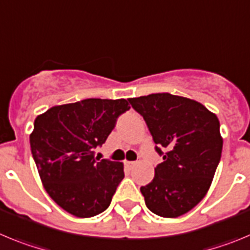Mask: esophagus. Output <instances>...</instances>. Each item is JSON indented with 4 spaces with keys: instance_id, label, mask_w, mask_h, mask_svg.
Returning a JSON list of instances; mask_svg holds the SVG:
<instances>
[{
    "instance_id": "1",
    "label": "esophagus",
    "mask_w": 250,
    "mask_h": 250,
    "mask_svg": "<svg viewBox=\"0 0 250 250\" xmlns=\"http://www.w3.org/2000/svg\"><path fill=\"white\" fill-rule=\"evenodd\" d=\"M137 163H138V162H132V161H127V162H125V166H127L128 168L134 167V166H136Z\"/></svg>"
}]
</instances>
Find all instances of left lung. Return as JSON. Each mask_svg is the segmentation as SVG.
I'll return each instance as SVG.
<instances>
[{"label": "left lung", "mask_w": 250, "mask_h": 250, "mask_svg": "<svg viewBox=\"0 0 250 250\" xmlns=\"http://www.w3.org/2000/svg\"><path fill=\"white\" fill-rule=\"evenodd\" d=\"M128 101L163 157L153 181L141 187L146 206L159 217L186 214L207 194L219 164L223 139L217 116L199 102L170 93Z\"/></svg>", "instance_id": "obj_1"}]
</instances>
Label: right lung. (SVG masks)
<instances>
[{"label":"right lung","instance_id":"1","mask_svg":"<svg viewBox=\"0 0 250 250\" xmlns=\"http://www.w3.org/2000/svg\"><path fill=\"white\" fill-rule=\"evenodd\" d=\"M130 107L125 100L87 98L55 105L35 120L31 150L44 189L66 212H104L125 178L123 164L94 156Z\"/></svg>","mask_w":250,"mask_h":250}]
</instances>
